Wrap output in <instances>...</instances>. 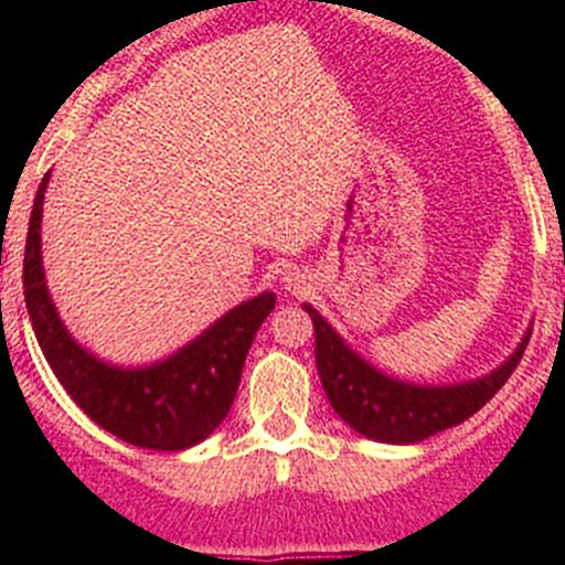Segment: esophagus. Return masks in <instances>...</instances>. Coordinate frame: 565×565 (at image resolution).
Returning <instances> with one entry per match:
<instances>
[{"label": "esophagus", "mask_w": 565, "mask_h": 565, "mask_svg": "<svg viewBox=\"0 0 565 565\" xmlns=\"http://www.w3.org/2000/svg\"><path fill=\"white\" fill-rule=\"evenodd\" d=\"M282 282H286V288L288 291H294V294H299V291H306V274H299V271H288L286 277H282Z\"/></svg>", "instance_id": "esophagus-1"}]
</instances>
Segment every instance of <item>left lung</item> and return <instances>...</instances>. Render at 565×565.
Wrapping results in <instances>:
<instances>
[{
  "mask_svg": "<svg viewBox=\"0 0 565 565\" xmlns=\"http://www.w3.org/2000/svg\"><path fill=\"white\" fill-rule=\"evenodd\" d=\"M317 333V371L326 396L351 430L382 444H416L467 422L503 387L521 362L532 328L515 353L481 379L458 384H413L364 362L313 306H302Z\"/></svg>",
  "mask_w": 565,
  "mask_h": 565,
  "instance_id": "left-lung-1",
  "label": "left lung"
}]
</instances>
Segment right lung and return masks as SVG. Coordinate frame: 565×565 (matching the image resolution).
Instances as JSON below:
<instances>
[{"label":"right lung","instance_id":"1","mask_svg":"<svg viewBox=\"0 0 565 565\" xmlns=\"http://www.w3.org/2000/svg\"><path fill=\"white\" fill-rule=\"evenodd\" d=\"M50 172L39 183L24 243V306L39 348L70 398L98 427L143 450H186L221 427L237 396L248 348L274 311L271 291L223 313L181 351L143 367H121L89 353L58 317L42 266V206Z\"/></svg>","mask_w":565,"mask_h":565}]
</instances>
